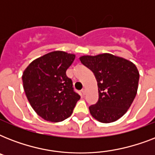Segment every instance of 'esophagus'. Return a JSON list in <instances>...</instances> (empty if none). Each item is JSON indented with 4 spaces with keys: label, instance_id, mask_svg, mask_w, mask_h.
Returning <instances> with one entry per match:
<instances>
[{
    "label": "esophagus",
    "instance_id": "34e87169",
    "mask_svg": "<svg viewBox=\"0 0 155 155\" xmlns=\"http://www.w3.org/2000/svg\"><path fill=\"white\" fill-rule=\"evenodd\" d=\"M81 93H82L83 96H84V95H85V89H84V88H83V89L81 90Z\"/></svg>",
    "mask_w": 155,
    "mask_h": 155
}]
</instances>
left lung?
Returning <instances> with one entry per match:
<instances>
[{
    "mask_svg": "<svg viewBox=\"0 0 155 155\" xmlns=\"http://www.w3.org/2000/svg\"><path fill=\"white\" fill-rule=\"evenodd\" d=\"M80 60L97 81L99 98L89 106L91 115L102 123L116 121L127 112L137 94L139 73L136 66L110 54L82 56Z\"/></svg>",
    "mask_w": 155,
    "mask_h": 155,
    "instance_id": "obj_1",
    "label": "left lung"
}]
</instances>
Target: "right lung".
<instances>
[{"label": "right lung", "mask_w": 155, "mask_h": 155, "mask_svg": "<svg viewBox=\"0 0 155 155\" xmlns=\"http://www.w3.org/2000/svg\"><path fill=\"white\" fill-rule=\"evenodd\" d=\"M75 54L53 51L35 59L22 75L23 87L30 105L38 116L51 122L69 117L80 96L66 75Z\"/></svg>", "instance_id": "obj_1"}]
</instances>
